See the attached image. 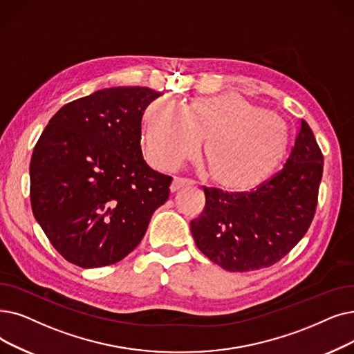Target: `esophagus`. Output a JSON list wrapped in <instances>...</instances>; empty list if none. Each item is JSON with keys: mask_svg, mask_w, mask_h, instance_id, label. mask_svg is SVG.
I'll return each instance as SVG.
<instances>
[{"mask_svg": "<svg viewBox=\"0 0 354 354\" xmlns=\"http://www.w3.org/2000/svg\"><path fill=\"white\" fill-rule=\"evenodd\" d=\"M188 185H191V182L187 179H174L169 189H171V192H176L178 189H180L183 187H188Z\"/></svg>", "mask_w": 354, "mask_h": 354, "instance_id": "34e87169", "label": "esophagus"}]
</instances>
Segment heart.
Instances as JSON below:
<instances>
[{
	"instance_id": "1",
	"label": "heart",
	"mask_w": 354,
	"mask_h": 354,
	"mask_svg": "<svg viewBox=\"0 0 354 354\" xmlns=\"http://www.w3.org/2000/svg\"><path fill=\"white\" fill-rule=\"evenodd\" d=\"M201 140L211 185L237 196L268 183L292 147L290 131L281 117L237 94L192 100L180 110L167 100L147 106L142 146L153 167L174 171L195 155Z\"/></svg>"
}]
</instances>
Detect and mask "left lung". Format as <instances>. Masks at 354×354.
<instances>
[{
	"mask_svg": "<svg viewBox=\"0 0 354 354\" xmlns=\"http://www.w3.org/2000/svg\"><path fill=\"white\" fill-rule=\"evenodd\" d=\"M322 163L314 133L301 120L289 159L263 187L239 196L204 191V211L191 221L196 248L230 272L278 262L299 243L314 218Z\"/></svg>",
	"mask_w": 354,
	"mask_h": 354,
	"instance_id": "1",
	"label": "left lung"
}]
</instances>
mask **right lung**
Instances as JSON below:
<instances>
[{
	"label": "right lung",
	"instance_id": "right-lung-1",
	"mask_svg": "<svg viewBox=\"0 0 354 354\" xmlns=\"http://www.w3.org/2000/svg\"><path fill=\"white\" fill-rule=\"evenodd\" d=\"M160 92L115 86L64 105L30 162L36 221L68 262L101 268L142 241L172 178L143 159L142 117Z\"/></svg>",
	"mask_w": 354,
	"mask_h": 354
}]
</instances>
